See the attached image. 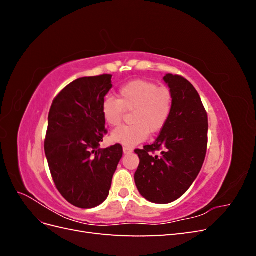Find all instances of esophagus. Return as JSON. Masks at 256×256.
I'll return each instance as SVG.
<instances>
[{"instance_id": "obj_1", "label": "esophagus", "mask_w": 256, "mask_h": 256, "mask_svg": "<svg viewBox=\"0 0 256 256\" xmlns=\"http://www.w3.org/2000/svg\"><path fill=\"white\" fill-rule=\"evenodd\" d=\"M122 150H124V154H130V152H134V148H131V147L124 146Z\"/></svg>"}]
</instances>
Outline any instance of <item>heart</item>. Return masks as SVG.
Segmentation results:
<instances>
[{"mask_svg": "<svg viewBox=\"0 0 256 256\" xmlns=\"http://www.w3.org/2000/svg\"><path fill=\"white\" fill-rule=\"evenodd\" d=\"M173 109L172 92L166 88L146 80H134L120 88L118 99L106 97L102 100V114L111 127L118 126L125 110L132 111L134 125L115 129L111 140L127 147L145 141L152 134L159 132L171 116Z\"/></svg>", "mask_w": 256, "mask_h": 256, "instance_id": "obj_1", "label": "heart"}]
</instances>
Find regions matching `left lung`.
<instances>
[{
	"label": "left lung",
	"mask_w": 256,
	"mask_h": 256,
	"mask_svg": "<svg viewBox=\"0 0 256 256\" xmlns=\"http://www.w3.org/2000/svg\"><path fill=\"white\" fill-rule=\"evenodd\" d=\"M172 92L173 109L157 140L136 150L140 164L134 182L141 196L156 204H168L184 194L196 180L207 150L208 118L194 86L180 76L164 78ZM161 150L159 156L150 154Z\"/></svg>",
	"instance_id": "1"
}]
</instances>
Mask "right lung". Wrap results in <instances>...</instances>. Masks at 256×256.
I'll use <instances>...</instances> for the list:
<instances>
[{"label":"right lung","instance_id":"obj_1","mask_svg":"<svg viewBox=\"0 0 256 256\" xmlns=\"http://www.w3.org/2000/svg\"><path fill=\"white\" fill-rule=\"evenodd\" d=\"M111 74L76 79L54 98L44 152L63 198L79 208H94L109 196L122 156L120 144L99 148L108 132L102 104L112 88Z\"/></svg>","mask_w":256,"mask_h":256}]
</instances>
